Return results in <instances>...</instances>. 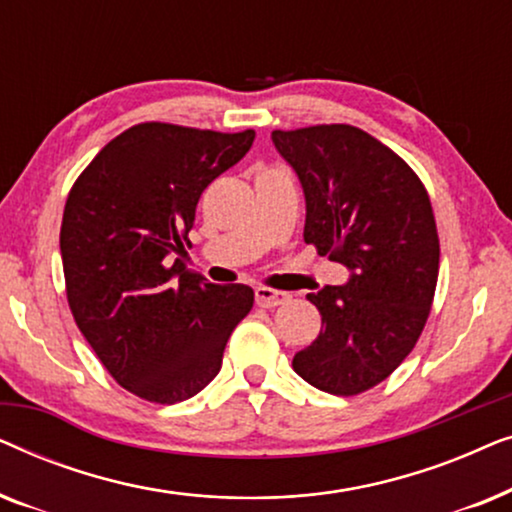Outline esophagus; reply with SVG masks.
I'll use <instances>...</instances> for the list:
<instances>
[{"label": "esophagus", "instance_id": "34e87169", "mask_svg": "<svg viewBox=\"0 0 512 512\" xmlns=\"http://www.w3.org/2000/svg\"><path fill=\"white\" fill-rule=\"evenodd\" d=\"M254 296H256V305L265 307V310H270V307H277V305H284L291 300V293L268 289V286H258V289L254 291Z\"/></svg>", "mask_w": 512, "mask_h": 512}]
</instances>
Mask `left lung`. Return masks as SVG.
Returning a JSON list of instances; mask_svg holds the SVG:
<instances>
[{
  "instance_id": "left-lung-1",
  "label": "left lung",
  "mask_w": 512,
  "mask_h": 512,
  "mask_svg": "<svg viewBox=\"0 0 512 512\" xmlns=\"http://www.w3.org/2000/svg\"><path fill=\"white\" fill-rule=\"evenodd\" d=\"M272 142L303 186L305 242L349 270L347 284L307 293L321 333L293 370L328 394L356 396L401 366L429 319L440 263L429 193L354 125L275 130Z\"/></svg>"
}]
</instances>
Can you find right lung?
Wrapping results in <instances>:
<instances>
[{"mask_svg": "<svg viewBox=\"0 0 512 512\" xmlns=\"http://www.w3.org/2000/svg\"><path fill=\"white\" fill-rule=\"evenodd\" d=\"M254 137L132 125L67 195L60 254L69 310L109 375L144 401L172 405L205 389L254 307L249 286L212 284L174 258L191 244L202 191L240 163Z\"/></svg>", "mask_w": 512, "mask_h": 512, "instance_id": "obj_1", "label": "right lung"}]
</instances>
